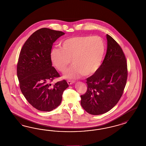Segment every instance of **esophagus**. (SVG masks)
I'll return each instance as SVG.
<instances>
[{
    "instance_id": "esophagus-1",
    "label": "esophagus",
    "mask_w": 146,
    "mask_h": 146,
    "mask_svg": "<svg viewBox=\"0 0 146 146\" xmlns=\"http://www.w3.org/2000/svg\"><path fill=\"white\" fill-rule=\"evenodd\" d=\"M74 83V81H70V80H68L67 81V84H69V85H71V84H73Z\"/></svg>"
}]
</instances>
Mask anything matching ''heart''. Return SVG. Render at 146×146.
I'll return each instance as SVG.
<instances>
[{"mask_svg":"<svg viewBox=\"0 0 146 146\" xmlns=\"http://www.w3.org/2000/svg\"><path fill=\"white\" fill-rule=\"evenodd\" d=\"M106 51L104 40L99 36H79L63 41L61 48H54L51 59L54 66L64 72L72 62L73 65L64 77L75 79L82 74L91 75L100 68Z\"/></svg>","mask_w":146,"mask_h":146,"instance_id":"heart-1","label":"heart"}]
</instances>
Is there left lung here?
<instances>
[{
  "mask_svg": "<svg viewBox=\"0 0 146 146\" xmlns=\"http://www.w3.org/2000/svg\"><path fill=\"white\" fill-rule=\"evenodd\" d=\"M106 55L100 68L87 79V90L81 105L89 114L102 115L113 108L121 97L126 84V59L119 45L106 34Z\"/></svg>",
  "mask_w": 146,
  "mask_h": 146,
  "instance_id": "left-lung-1",
  "label": "left lung"
}]
</instances>
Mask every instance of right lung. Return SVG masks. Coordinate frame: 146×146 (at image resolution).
Returning a JSON list of instances; mask_svg holds the SVG:
<instances>
[{
    "label": "right lung",
    "mask_w": 146,
    "mask_h": 146,
    "mask_svg": "<svg viewBox=\"0 0 146 146\" xmlns=\"http://www.w3.org/2000/svg\"><path fill=\"white\" fill-rule=\"evenodd\" d=\"M64 33L46 28L34 32L20 53L17 75L23 96L32 106L42 111H51L60 105L63 92L68 87L66 80L51 85L60 75L52 66L53 43Z\"/></svg>",
    "instance_id": "right-lung-1"
}]
</instances>
